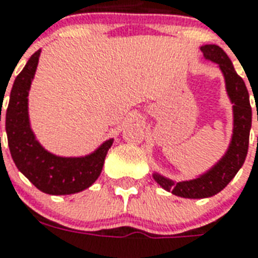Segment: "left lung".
<instances>
[{"label": "left lung", "instance_id": "1", "mask_svg": "<svg viewBox=\"0 0 258 258\" xmlns=\"http://www.w3.org/2000/svg\"><path fill=\"white\" fill-rule=\"evenodd\" d=\"M206 58L220 64L224 72L226 89L234 111V130L230 147L225 157L209 172L192 180L174 183L170 179L154 174V179L167 191L183 198H206L220 192L234 178L244 165L248 154L249 133L252 127V107L249 103V92L244 80L237 75L230 58L218 45H205L201 48ZM254 95V93H253ZM258 120V113H257Z\"/></svg>", "mask_w": 258, "mask_h": 258}]
</instances>
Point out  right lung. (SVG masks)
<instances>
[{
	"instance_id": "1",
	"label": "right lung",
	"mask_w": 258,
	"mask_h": 258,
	"mask_svg": "<svg viewBox=\"0 0 258 258\" xmlns=\"http://www.w3.org/2000/svg\"><path fill=\"white\" fill-rule=\"evenodd\" d=\"M40 50L30 56L10 91L5 121L8 145L17 169L38 190L52 196L75 194L89 187L99 178L107 151L112 146V139L84 158L56 157L38 145L28 117V92Z\"/></svg>"
}]
</instances>
